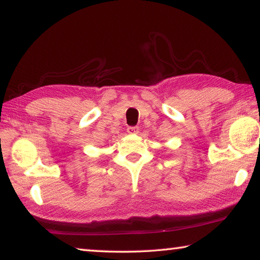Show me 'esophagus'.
I'll return each instance as SVG.
<instances>
[{
    "mask_svg": "<svg viewBox=\"0 0 260 260\" xmlns=\"http://www.w3.org/2000/svg\"><path fill=\"white\" fill-rule=\"evenodd\" d=\"M127 133H128V134H136V133H139V127H136V126H129V127H127Z\"/></svg>",
    "mask_w": 260,
    "mask_h": 260,
    "instance_id": "34e87169",
    "label": "esophagus"
}]
</instances>
